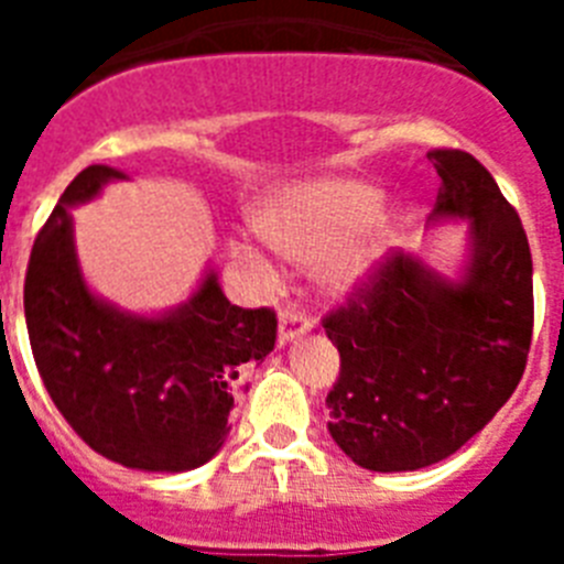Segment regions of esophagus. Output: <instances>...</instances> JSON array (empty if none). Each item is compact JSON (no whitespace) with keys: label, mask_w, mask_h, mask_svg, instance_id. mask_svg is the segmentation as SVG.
<instances>
[{"label":"esophagus","mask_w":564,"mask_h":564,"mask_svg":"<svg viewBox=\"0 0 564 564\" xmlns=\"http://www.w3.org/2000/svg\"><path fill=\"white\" fill-rule=\"evenodd\" d=\"M311 330V318L299 311H285L279 316V344H288L293 338L305 336Z\"/></svg>","instance_id":"34e87169"}]
</instances>
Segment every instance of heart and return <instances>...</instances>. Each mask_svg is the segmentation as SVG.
I'll list each match as a JSON object with an SVG mask.
<instances>
[{
    "instance_id": "heart-1",
    "label": "heart",
    "mask_w": 564,
    "mask_h": 564,
    "mask_svg": "<svg viewBox=\"0 0 564 564\" xmlns=\"http://www.w3.org/2000/svg\"><path fill=\"white\" fill-rule=\"evenodd\" d=\"M378 208L376 186L327 177L265 194L253 208V228L291 262H316L327 293L352 296L378 276L398 239L392 217Z\"/></svg>"
}]
</instances>
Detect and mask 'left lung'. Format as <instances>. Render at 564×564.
I'll list each match as a JSON object with an SVG mask.
<instances>
[{"label":"left lung","instance_id":"8db88e82","mask_svg":"<svg viewBox=\"0 0 564 564\" xmlns=\"http://www.w3.org/2000/svg\"><path fill=\"white\" fill-rule=\"evenodd\" d=\"M430 161L441 192L426 226L468 223L460 265L443 273L398 251L325 318L341 356L327 430L370 471L455 455L517 390L534 330V265L517 212L468 152L435 149Z\"/></svg>","mask_w":564,"mask_h":564}]
</instances>
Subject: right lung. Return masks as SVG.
Listing matches in <instances>:
<instances>
[{
    "mask_svg": "<svg viewBox=\"0 0 564 564\" xmlns=\"http://www.w3.org/2000/svg\"><path fill=\"white\" fill-rule=\"evenodd\" d=\"M87 166L39 231L24 279V322L39 376L89 449L138 471H192L223 449L234 398L276 341L268 307L242 311L208 265L192 296L161 313L123 311L84 279L73 208L107 183Z\"/></svg>",
    "mask_w": 564,
    "mask_h": 564,
    "instance_id": "obj_1",
    "label": "right lung"
}]
</instances>
